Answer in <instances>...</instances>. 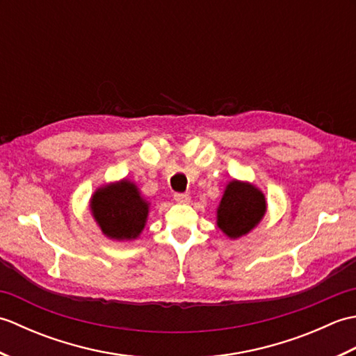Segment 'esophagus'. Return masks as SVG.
<instances>
[{"mask_svg":"<svg viewBox=\"0 0 356 356\" xmlns=\"http://www.w3.org/2000/svg\"><path fill=\"white\" fill-rule=\"evenodd\" d=\"M174 200L179 202V203H188V202H190V194L176 193V194H174Z\"/></svg>","mask_w":356,"mask_h":356,"instance_id":"obj_1","label":"esophagus"}]
</instances>
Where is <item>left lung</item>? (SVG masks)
<instances>
[{
	"mask_svg": "<svg viewBox=\"0 0 356 356\" xmlns=\"http://www.w3.org/2000/svg\"><path fill=\"white\" fill-rule=\"evenodd\" d=\"M266 211V200L261 191L237 180L226 186L220 207L217 209V225L226 236L237 238L245 236L261 220Z\"/></svg>",
	"mask_w": 356,
	"mask_h": 356,
	"instance_id": "1",
	"label": "left lung"
}]
</instances>
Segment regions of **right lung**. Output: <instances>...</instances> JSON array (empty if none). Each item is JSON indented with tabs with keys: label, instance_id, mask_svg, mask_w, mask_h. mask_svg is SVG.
<instances>
[{
	"label": "right lung",
	"instance_id": "right-lung-1",
	"mask_svg": "<svg viewBox=\"0 0 356 356\" xmlns=\"http://www.w3.org/2000/svg\"><path fill=\"white\" fill-rule=\"evenodd\" d=\"M90 207L102 232L116 240L138 237L148 216V203L128 180L97 190Z\"/></svg>",
	"mask_w": 356,
	"mask_h": 356
}]
</instances>
